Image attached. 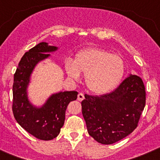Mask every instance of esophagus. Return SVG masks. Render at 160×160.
<instances>
[{"label": "esophagus", "mask_w": 160, "mask_h": 160, "mask_svg": "<svg viewBox=\"0 0 160 160\" xmlns=\"http://www.w3.org/2000/svg\"><path fill=\"white\" fill-rule=\"evenodd\" d=\"M84 98V94H83L82 93H79V94H78V101H82Z\"/></svg>", "instance_id": "esophagus-1"}]
</instances>
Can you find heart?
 I'll return each mask as SVG.
<instances>
[{"instance_id":"obj_1","label":"heart","mask_w":160,"mask_h":160,"mask_svg":"<svg viewBox=\"0 0 160 160\" xmlns=\"http://www.w3.org/2000/svg\"><path fill=\"white\" fill-rule=\"evenodd\" d=\"M65 67L68 75L74 80L86 73L87 88L96 94H104L114 90L125 74L123 58L100 48L82 49L76 54L74 61L67 59Z\"/></svg>"}]
</instances>
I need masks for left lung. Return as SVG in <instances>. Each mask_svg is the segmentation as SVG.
Here are the masks:
<instances>
[{"instance_id": "8db88e82", "label": "left lung", "mask_w": 160, "mask_h": 160, "mask_svg": "<svg viewBox=\"0 0 160 160\" xmlns=\"http://www.w3.org/2000/svg\"><path fill=\"white\" fill-rule=\"evenodd\" d=\"M145 103V87L137 75H130L109 94H85L82 111L89 135L102 144L121 140L137 128Z\"/></svg>"}]
</instances>
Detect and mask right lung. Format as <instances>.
Listing matches in <instances>:
<instances>
[{
  "mask_svg": "<svg viewBox=\"0 0 160 160\" xmlns=\"http://www.w3.org/2000/svg\"><path fill=\"white\" fill-rule=\"evenodd\" d=\"M56 46L41 42L23 55L14 73L12 85V113L22 128L41 140H51L60 133L66 111L70 102L77 99V91H64L51 95L38 108L29 102L27 87L35 66L57 50Z\"/></svg>",
  "mask_w": 160,
  "mask_h": 160,
  "instance_id": "obj_1",
  "label": "right lung"
}]
</instances>
